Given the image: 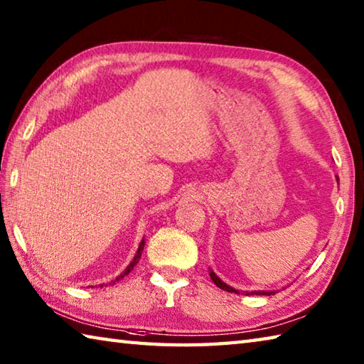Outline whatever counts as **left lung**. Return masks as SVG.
<instances>
[{"label": "left lung", "mask_w": 364, "mask_h": 364, "mask_svg": "<svg viewBox=\"0 0 364 364\" xmlns=\"http://www.w3.org/2000/svg\"><path fill=\"white\" fill-rule=\"evenodd\" d=\"M339 181V179H338ZM209 276H210V279H212V282H214L218 289H222V290H226V291H230V293H239L236 289H232V287H230V285H226L223 280L220 279V277H217V274L214 272V271H210L209 272ZM277 291H247V294H267V296H269V294H276Z\"/></svg>", "instance_id": "obj_1"}]
</instances>
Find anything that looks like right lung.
<instances>
[{"label": "right lung", "mask_w": 364, "mask_h": 364, "mask_svg": "<svg viewBox=\"0 0 364 364\" xmlns=\"http://www.w3.org/2000/svg\"><path fill=\"white\" fill-rule=\"evenodd\" d=\"M144 245H146V242H144V239H142V241H141V244H139V249H138V252H136V255H134V258H133V262L128 264V267H127V269H125V271H123V272L120 274V276H119L117 279H115V280H112V284H115V282H119V280H120V279H123V277H125V276H128V274L133 271V267H134L136 264H138V262H139V258H141V253H142V250H144ZM101 287H102V285H101Z\"/></svg>", "instance_id": "right-lung-1"}]
</instances>
